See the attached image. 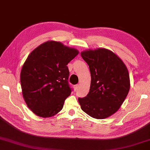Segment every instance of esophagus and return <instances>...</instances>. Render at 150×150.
<instances>
[{"mask_svg": "<svg viewBox=\"0 0 150 150\" xmlns=\"http://www.w3.org/2000/svg\"><path fill=\"white\" fill-rule=\"evenodd\" d=\"M79 84H76V85L74 86V90L75 91H77V90L79 88Z\"/></svg>", "mask_w": 150, "mask_h": 150, "instance_id": "esophagus-1", "label": "esophagus"}]
</instances>
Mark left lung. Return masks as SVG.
<instances>
[{
	"instance_id": "left-lung-1",
	"label": "left lung",
	"mask_w": 150,
	"mask_h": 150,
	"mask_svg": "<svg viewBox=\"0 0 150 150\" xmlns=\"http://www.w3.org/2000/svg\"><path fill=\"white\" fill-rule=\"evenodd\" d=\"M81 55L91 75L88 94L78 98L81 108L92 117L107 118L120 108L129 93L127 68L115 54L105 48L85 50Z\"/></svg>"
}]
</instances>
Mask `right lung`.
Wrapping results in <instances>:
<instances>
[{
  "mask_svg": "<svg viewBox=\"0 0 150 150\" xmlns=\"http://www.w3.org/2000/svg\"><path fill=\"white\" fill-rule=\"evenodd\" d=\"M79 54L62 42L47 41L34 49L24 63L21 86L26 104L41 117H50L63 108L71 94L67 65Z\"/></svg>",
  "mask_w": 150,
  "mask_h": 150,
  "instance_id": "right-lung-1",
  "label": "right lung"
}]
</instances>
